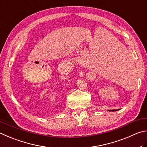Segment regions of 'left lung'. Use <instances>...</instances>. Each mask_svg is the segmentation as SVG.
Instances as JSON below:
<instances>
[{
  "instance_id": "left-lung-1",
  "label": "left lung",
  "mask_w": 147,
  "mask_h": 147,
  "mask_svg": "<svg viewBox=\"0 0 147 147\" xmlns=\"http://www.w3.org/2000/svg\"><path fill=\"white\" fill-rule=\"evenodd\" d=\"M119 109H115V110H109V111L110 112H114V111H117V110H119Z\"/></svg>"
}]
</instances>
